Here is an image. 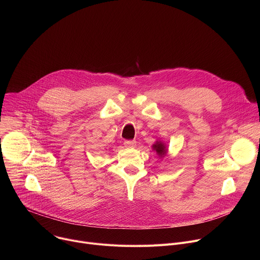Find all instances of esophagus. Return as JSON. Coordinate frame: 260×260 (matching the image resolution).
I'll return each mask as SVG.
<instances>
[{"mask_svg":"<svg viewBox=\"0 0 260 260\" xmlns=\"http://www.w3.org/2000/svg\"><path fill=\"white\" fill-rule=\"evenodd\" d=\"M136 145H137L136 141H125L124 142V146L126 148H134V147H136Z\"/></svg>","mask_w":260,"mask_h":260,"instance_id":"obj_1","label":"esophagus"}]
</instances>
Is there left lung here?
Segmentation results:
<instances>
[{
	"instance_id": "left-lung-1",
	"label": "left lung",
	"mask_w": 260,
	"mask_h": 260,
	"mask_svg": "<svg viewBox=\"0 0 260 260\" xmlns=\"http://www.w3.org/2000/svg\"><path fill=\"white\" fill-rule=\"evenodd\" d=\"M152 150L156 152V154L158 155L159 158L166 156L167 152H168V148L166 143H164L160 140H157L153 145H152Z\"/></svg>"
}]
</instances>
